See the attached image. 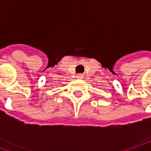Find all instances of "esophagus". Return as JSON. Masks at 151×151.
I'll return each instance as SVG.
<instances>
[{
    "instance_id": "esophagus-1",
    "label": "esophagus",
    "mask_w": 151,
    "mask_h": 151,
    "mask_svg": "<svg viewBox=\"0 0 151 151\" xmlns=\"http://www.w3.org/2000/svg\"><path fill=\"white\" fill-rule=\"evenodd\" d=\"M84 77V76L82 75V74H78V75H76V78L77 79H82Z\"/></svg>"
}]
</instances>
